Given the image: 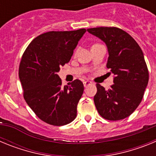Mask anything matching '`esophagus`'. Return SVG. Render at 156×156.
<instances>
[{
	"label": "esophagus",
	"instance_id": "1",
	"mask_svg": "<svg viewBox=\"0 0 156 156\" xmlns=\"http://www.w3.org/2000/svg\"><path fill=\"white\" fill-rule=\"evenodd\" d=\"M90 84H92V83L90 82V81H89V80H86V81H84V82H83V85H84L85 87H87V86H89V85H90Z\"/></svg>",
	"mask_w": 156,
	"mask_h": 156
}]
</instances>
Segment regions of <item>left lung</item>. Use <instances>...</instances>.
<instances>
[{"instance_id":"1","label":"left lung","mask_w":156,"mask_h":156,"mask_svg":"<svg viewBox=\"0 0 156 156\" xmlns=\"http://www.w3.org/2000/svg\"><path fill=\"white\" fill-rule=\"evenodd\" d=\"M87 30L105 44L108 53L106 66L114 74V84L108 90L96 85V108L108 120L125 119L137 108L148 85V71L142 50L131 36L116 27Z\"/></svg>"}]
</instances>
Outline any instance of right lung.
Segmentation results:
<instances>
[{"label":"right lung","mask_w":156,"mask_h":156,"mask_svg":"<svg viewBox=\"0 0 156 156\" xmlns=\"http://www.w3.org/2000/svg\"><path fill=\"white\" fill-rule=\"evenodd\" d=\"M85 29L51 31L32 41L25 51L19 69L24 98L41 120L64 126L76 117L77 105L83 93L80 80L62 86L60 66L69 62Z\"/></svg>","instance_id":"add662e5"}]
</instances>
